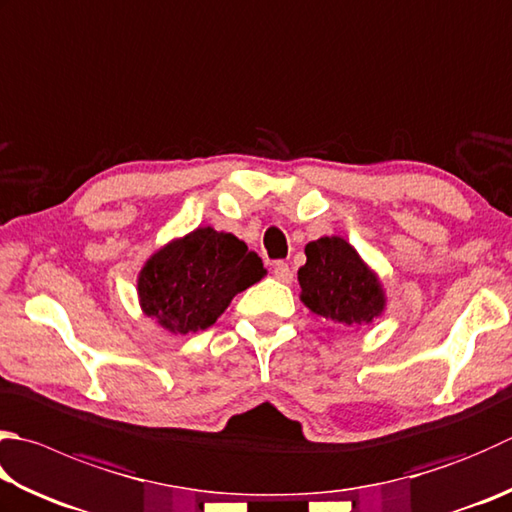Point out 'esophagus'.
<instances>
[{"mask_svg":"<svg viewBox=\"0 0 512 512\" xmlns=\"http://www.w3.org/2000/svg\"><path fill=\"white\" fill-rule=\"evenodd\" d=\"M274 276L281 283H292V278H294L292 269H289V265L283 263V260H276V263H274Z\"/></svg>","mask_w":512,"mask_h":512,"instance_id":"esophagus-1","label":"esophagus"}]
</instances>
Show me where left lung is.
<instances>
[{"label":"left lung","mask_w":512,"mask_h":512,"mask_svg":"<svg viewBox=\"0 0 512 512\" xmlns=\"http://www.w3.org/2000/svg\"><path fill=\"white\" fill-rule=\"evenodd\" d=\"M307 263L298 269L301 301L316 316L339 325H368L385 310V292L359 252L341 236L305 245Z\"/></svg>","instance_id":"obj_1"}]
</instances>
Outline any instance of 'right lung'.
<instances>
[{
	"mask_svg": "<svg viewBox=\"0 0 512 512\" xmlns=\"http://www.w3.org/2000/svg\"><path fill=\"white\" fill-rule=\"evenodd\" d=\"M267 274L263 260L234 234L198 227L153 254L138 274L142 312L171 334L218 321L231 298Z\"/></svg>",
	"mask_w": 512,
	"mask_h": 512,
	"instance_id": "obj_1",
	"label": "right lung"
}]
</instances>
